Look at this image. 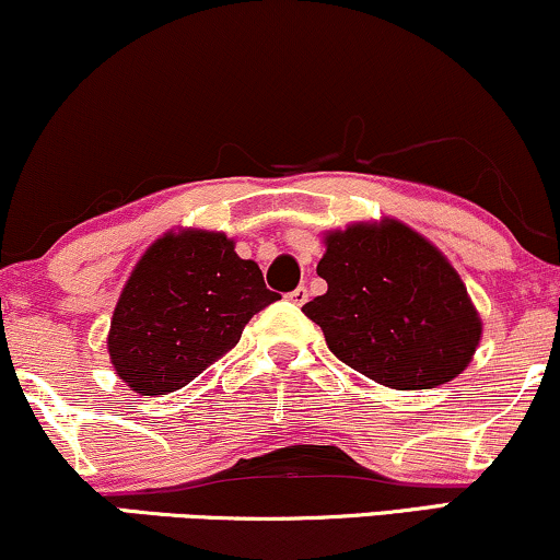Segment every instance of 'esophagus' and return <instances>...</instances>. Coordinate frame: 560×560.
Here are the masks:
<instances>
[{"instance_id":"obj_1","label":"esophagus","mask_w":560,"mask_h":560,"mask_svg":"<svg viewBox=\"0 0 560 560\" xmlns=\"http://www.w3.org/2000/svg\"><path fill=\"white\" fill-rule=\"evenodd\" d=\"M288 301H291L293 306H303V303L308 301V291L306 288H295L293 293H288Z\"/></svg>"}]
</instances>
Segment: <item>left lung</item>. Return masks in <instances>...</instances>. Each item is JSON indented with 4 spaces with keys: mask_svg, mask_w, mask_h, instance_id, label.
<instances>
[{
    "mask_svg": "<svg viewBox=\"0 0 560 560\" xmlns=\"http://www.w3.org/2000/svg\"><path fill=\"white\" fill-rule=\"evenodd\" d=\"M327 293L303 306L329 350L389 389H433L472 361L482 319L459 272L402 220L324 233Z\"/></svg>",
    "mask_w": 560,
    "mask_h": 560,
    "instance_id": "8db88e82",
    "label": "left lung"
}]
</instances>
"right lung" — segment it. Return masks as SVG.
<instances>
[{"instance_id": "obj_1", "label": "right lung", "mask_w": 560, "mask_h": 560, "mask_svg": "<svg viewBox=\"0 0 560 560\" xmlns=\"http://www.w3.org/2000/svg\"><path fill=\"white\" fill-rule=\"evenodd\" d=\"M257 261L220 231L178 228L153 241L124 282L106 345L116 376L142 397L182 389L278 301Z\"/></svg>"}]
</instances>
